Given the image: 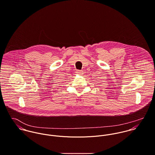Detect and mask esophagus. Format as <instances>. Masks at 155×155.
I'll use <instances>...</instances> for the list:
<instances>
[{
	"instance_id": "1",
	"label": "esophagus",
	"mask_w": 155,
	"mask_h": 155,
	"mask_svg": "<svg viewBox=\"0 0 155 155\" xmlns=\"http://www.w3.org/2000/svg\"><path fill=\"white\" fill-rule=\"evenodd\" d=\"M76 73L77 74H78V75H82L83 73V71H80V70H78V71H76Z\"/></svg>"
}]
</instances>
